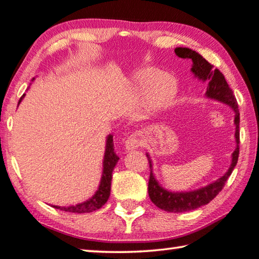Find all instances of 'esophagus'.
I'll return each instance as SVG.
<instances>
[{
	"mask_svg": "<svg viewBox=\"0 0 259 259\" xmlns=\"http://www.w3.org/2000/svg\"><path fill=\"white\" fill-rule=\"evenodd\" d=\"M143 145V141L141 135L135 133L133 135H130V137L125 141V150L126 151H133L136 150L138 147H141Z\"/></svg>",
	"mask_w": 259,
	"mask_h": 259,
	"instance_id": "esophagus-1",
	"label": "esophagus"
}]
</instances>
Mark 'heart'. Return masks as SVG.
<instances>
[{"mask_svg": "<svg viewBox=\"0 0 259 259\" xmlns=\"http://www.w3.org/2000/svg\"><path fill=\"white\" fill-rule=\"evenodd\" d=\"M134 91L139 98H145L150 113H159L170 108L178 99L180 86L174 76L154 67H141L131 73Z\"/></svg>", "mask_w": 259, "mask_h": 259, "instance_id": "obj_1", "label": "heart"}]
</instances>
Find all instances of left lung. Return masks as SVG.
<instances>
[{
  "mask_svg": "<svg viewBox=\"0 0 259 259\" xmlns=\"http://www.w3.org/2000/svg\"><path fill=\"white\" fill-rule=\"evenodd\" d=\"M175 54L181 59L191 60V69L195 78L206 84V92L205 97L207 99H212L214 101L221 102L226 106H228L234 112V125H235V150L232 153V161L226 173L217 179L214 182H211L206 186L200 187L198 189L188 191H171L163 188L153 174V163L149 153H146V157L150 162V180H149V196L155 206L161 208L167 212L181 213L187 211L196 210L200 206H204L207 203H210L214 197L219 194L221 189L224 188L225 182L231 176L232 171L235 168L239 159V143H240V113L239 106L233 91L229 88L227 81L225 79V76L218 69H213V65L207 62L204 57L195 51L187 47H176Z\"/></svg>",
  "mask_w": 259,
  "mask_h": 259,
  "instance_id": "left-lung-1",
  "label": "left lung"
}]
</instances>
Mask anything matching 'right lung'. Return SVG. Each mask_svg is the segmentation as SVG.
I'll return each instance as SVG.
<instances>
[{
  "label": "right lung",
  "mask_w": 259,
  "mask_h": 259,
  "mask_svg": "<svg viewBox=\"0 0 259 259\" xmlns=\"http://www.w3.org/2000/svg\"><path fill=\"white\" fill-rule=\"evenodd\" d=\"M32 80H34V78ZM24 97H25V94H23V97L20 98L18 105L20 104V101L23 100ZM118 160H120V158L117 157L116 153H115L113 136L112 135H108L107 138H106L105 154L104 160H102V174L98 190L94 192V195L91 198H89L83 203L71 205V206H56V205H53V207L57 208V210L70 213H90L99 210L102 205L106 204L110 196V184H112L113 178L112 174Z\"/></svg>",
  "instance_id": "obj_1"
}]
</instances>
